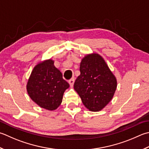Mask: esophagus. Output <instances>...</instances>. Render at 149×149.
Segmentation results:
<instances>
[{
	"instance_id": "1",
	"label": "esophagus",
	"mask_w": 149,
	"mask_h": 149,
	"mask_svg": "<svg viewBox=\"0 0 149 149\" xmlns=\"http://www.w3.org/2000/svg\"><path fill=\"white\" fill-rule=\"evenodd\" d=\"M68 83L70 84V85L71 87H72L73 86H74V79H71L70 80L68 81Z\"/></svg>"
}]
</instances>
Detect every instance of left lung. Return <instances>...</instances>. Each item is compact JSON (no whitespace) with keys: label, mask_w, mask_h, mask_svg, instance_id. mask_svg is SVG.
<instances>
[{"label":"left lung","mask_w":149,"mask_h":149,"mask_svg":"<svg viewBox=\"0 0 149 149\" xmlns=\"http://www.w3.org/2000/svg\"><path fill=\"white\" fill-rule=\"evenodd\" d=\"M74 88L83 104L92 112L103 110L112 100L117 88V79L103 57L93 52L84 55Z\"/></svg>","instance_id":"1"}]
</instances>
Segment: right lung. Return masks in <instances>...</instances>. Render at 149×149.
I'll return each instance as SVG.
<instances>
[{
    "label": "right lung",
    "instance_id": "1",
    "mask_svg": "<svg viewBox=\"0 0 149 149\" xmlns=\"http://www.w3.org/2000/svg\"><path fill=\"white\" fill-rule=\"evenodd\" d=\"M69 87L52 59L40 61L33 67L26 84L31 100L40 108L49 111L56 110L61 105L64 92Z\"/></svg>",
    "mask_w": 149,
    "mask_h": 149
}]
</instances>
